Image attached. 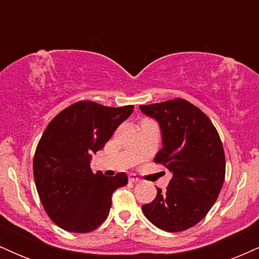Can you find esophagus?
I'll use <instances>...</instances> for the list:
<instances>
[{
    "label": "esophagus",
    "instance_id": "1",
    "mask_svg": "<svg viewBox=\"0 0 259 259\" xmlns=\"http://www.w3.org/2000/svg\"><path fill=\"white\" fill-rule=\"evenodd\" d=\"M129 181H130V183H139L140 179L138 177H136L135 174H130L129 175Z\"/></svg>",
    "mask_w": 259,
    "mask_h": 259
}]
</instances>
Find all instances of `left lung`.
<instances>
[{"instance_id":"obj_1","label":"left lung","mask_w":259,"mask_h":259,"mask_svg":"<svg viewBox=\"0 0 259 259\" xmlns=\"http://www.w3.org/2000/svg\"><path fill=\"white\" fill-rule=\"evenodd\" d=\"M158 121L163 147L154 163L173 174L165 191L142 206L146 218L162 230L177 233L194 227L218 198L225 178V154L209 118L183 99L140 106Z\"/></svg>"}]
</instances>
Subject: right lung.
<instances>
[{
  "mask_svg": "<svg viewBox=\"0 0 259 259\" xmlns=\"http://www.w3.org/2000/svg\"><path fill=\"white\" fill-rule=\"evenodd\" d=\"M134 106L113 108L79 101L50 121L34 156L35 185L51 221L72 233H90L109 214L112 194L125 186V173L91 170L92 154L130 117Z\"/></svg>",
  "mask_w": 259,
  "mask_h": 259,
  "instance_id": "1",
  "label": "right lung"
}]
</instances>
